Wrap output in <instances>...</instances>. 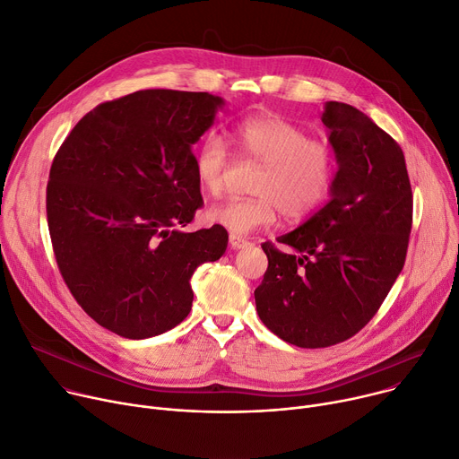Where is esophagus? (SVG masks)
Wrapping results in <instances>:
<instances>
[{
  "label": "esophagus",
  "mask_w": 459,
  "mask_h": 459,
  "mask_svg": "<svg viewBox=\"0 0 459 459\" xmlns=\"http://www.w3.org/2000/svg\"><path fill=\"white\" fill-rule=\"evenodd\" d=\"M229 241H230V247H232V248H243V247L248 245V239H245V238H241V236H238V234H230V236H229Z\"/></svg>",
  "instance_id": "obj_1"
}]
</instances>
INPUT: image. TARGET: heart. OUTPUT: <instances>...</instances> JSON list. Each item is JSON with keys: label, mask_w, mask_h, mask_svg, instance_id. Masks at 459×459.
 <instances>
[{"label": "heart", "mask_w": 459, "mask_h": 459, "mask_svg": "<svg viewBox=\"0 0 459 459\" xmlns=\"http://www.w3.org/2000/svg\"><path fill=\"white\" fill-rule=\"evenodd\" d=\"M239 152L264 164L255 183V197H232L208 211V220L232 234H251L287 220H302L327 197L337 172L333 146L299 124L278 115H255L236 124ZM230 153L220 135H208L194 153L199 188L220 195L230 170Z\"/></svg>", "instance_id": "1"}]
</instances>
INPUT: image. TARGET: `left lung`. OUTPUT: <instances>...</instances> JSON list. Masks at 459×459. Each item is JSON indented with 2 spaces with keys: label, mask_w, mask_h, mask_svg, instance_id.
I'll use <instances>...</instances> for the list:
<instances>
[{
  "label": "left lung",
  "mask_w": 459,
  "mask_h": 459,
  "mask_svg": "<svg viewBox=\"0 0 459 459\" xmlns=\"http://www.w3.org/2000/svg\"><path fill=\"white\" fill-rule=\"evenodd\" d=\"M339 170L331 199L297 230L265 241L269 267L255 290L262 322L299 348H327L359 333L403 271L411 186L401 146L369 117L325 102Z\"/></svg>",
  "instance_id": "8db88e82"
}]
</instances>
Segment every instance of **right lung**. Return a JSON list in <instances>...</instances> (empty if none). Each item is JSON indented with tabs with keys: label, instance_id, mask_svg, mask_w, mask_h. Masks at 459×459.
Listing matches in <instances>:
<instances>
[{
	"label": "right lung",
	"instance_id": "obj_1",
	"mask_svg": "<svg viewBox=\"0 0 459 459\" xmlns=\"http://www.w3.org/2000/svg\"><path fill=\"white\" fill-rule=\"evenodd\" d=\"M223 99L143 90L99 104L55 155L48 223L60 274L97 324L124 339L176 327L190 309V278L223 256L221 225L185 232L203 204L192 144Z\"/></svg>",
	"mask_w": 459,
	"mask_h": 459
}]
</instances>
